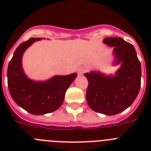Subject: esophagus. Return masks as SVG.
Here are the masks:
<instances>
[{
  "label": "esophagus",
  "mask_w": 151,
  "mask_h": 151,
  "mask_svg": "<svg viewBox=\"0 0 151 151\" xmlns=\"http://www.w3.org/2000/svg\"><path fill=\"white\" fill-rule=\"evenodd\" d=\"M85 72H86V69H85L84 67H82V66H81V67L78 68V74H83V73H85Z\"/></svg>",
  "instance_id": "esophagus-1"
}]
</instances>
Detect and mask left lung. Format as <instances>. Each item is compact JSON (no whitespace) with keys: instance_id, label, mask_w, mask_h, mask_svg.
<instances>
[{"instance_id":"1","label":"left lung","mask_w":151,"mask_h":151,"mask_svg":"<svg viewBox=\"0 0 151 151\" xmlns=\"http://www.w3.org/2000/svg\"><path fill=\"white\" fill-rule=\"evenodd\" d=\"M113 47L116 64L121 67L115 76L98 72L85 73L88 81L86 100L91 110L105 115H116L132 104L141 88V63L132 44L119 37L104 39Z\"/></svg>"}]
</instances>
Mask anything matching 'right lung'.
<instances>
[{
  "instance_id": "add662e5",
  "label": "right lung",
  "mask_w": 151,
  "mask_h": 151,
  "mask_svg": "<svg viewBox=\"0 0 151 151\" xmlns=\"http://www.w3.org/2000/svg\"><path fill=\"white\" fill-rule=\"evenodd\" d=\"M41 38H31L16 49L7 69L9 91L18 106L34 115H43L59 109L65 93L77 76L76 73L56 76L46 82H34L27 78L22 67L24 51Z\"/></svg>"
}]
</instances>
